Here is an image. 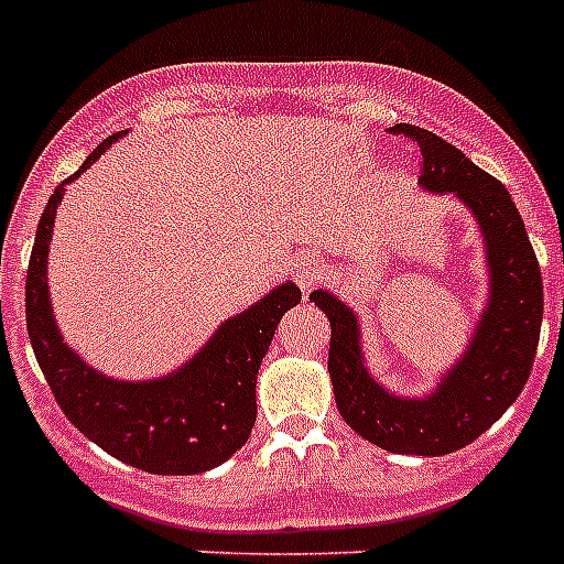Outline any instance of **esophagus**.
<instances>
[{
  "mask_svg": "<svg viewBox=\"0 0 564 564\" xmlns=\"http://www.w3.org/2000/svg\"><path fill=\"white\" fill-rule=\"evenodd\" d=\"M291 273L296 279V285L302 288V293H311V288L316 285V279L322 276V262L311 253H299L291 262Z\"/></svg>",
  "mask_w": 564,
  "mask_h": 564,
  "instance_id": "34e87169",
  "label": "esophagus"
}]
</instances>
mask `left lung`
Listing matches in <instances>:
<instances>
[{
	"instance_id": "8db88e82",
	"label": "left lung",
	"mask_w": 564,
	"mask_h": 564,
	"mask_svg": "<svg viewBox=\"0 0 564 564\" xmlns=\"http://www.w3.org/2000/svg\"><path fill=\"white\" fill-rule=\"evenodd\" d=\"M395 129L421 147L423 192L452 194L482 234L488 299L468 347L435 390L398 395L367 367L356 311L327 288L313 291L311 302L330 318L327 370L344 423L387 452L441 457L477 441L520 398L540 344L542 273L525 223L497 177L430 129Z\"/></svg>"
}]
</instances>
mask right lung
Segmentation results:
<instances>
[{"mask_svg": "<svg viewBox=\"0 0 564 564\" xmlns=\"http://www.w3.org/2000/svg\"><path fill=\"white\" fill-rule=\"evenodd\" d=\"M127 132L98 143L73 177L50 194L30 253L24 316L36 361L69 423L118 460L149 475H200L246 446L257 423V372L279 318L302 302L291 279L226 318L183 367L147 381H121L89 367L53 316L47 253L64 188Z\"/></svg>", "mask_w": 564, "mask_h": 564, "instance_id": "right-lung-1", "label": "right lung"}]
</instances>
